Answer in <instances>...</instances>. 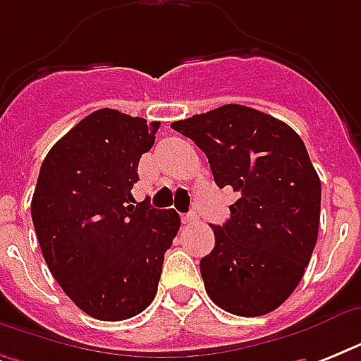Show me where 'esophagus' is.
Listing matches in <instances>:
<instances>
[{"label": "esophagus", "instance_id": "obj_1", "mask_svg": "<svg viewBox=\"0 0 361 361\" xmlns=\"http://www.w3.org/2000/svg\"><path fill=\"white\" fill-rule=\"evenodd\" d=\"M197 221H198V215L195 214V212H191V214H187L181 217V223H183V225H195Z\"/></svg>", "mask_w": 361, "mask_h": 361}]
</instances>
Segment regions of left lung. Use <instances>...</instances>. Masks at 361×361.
Instances as JSON below:
<instances>
[{
	"label": "left lung",
	"instance_id": "1",
	"mask_svg": "<svg viewBox=\"0 0 361 361\" xmlns=\"http://www.w3.org/2000/svg\"><path fill=\"white\" fill-rule=\"evenodd\" d=\"M206 153L215 183L240 198L214 225L200 260L212 302L232 314L271 313L302 281L320 223V180L305 144L285 121L225 104L172 123Z\"/></svg>",
	"mask_w": 361,
	"mask_h": 361
}]
</instances>
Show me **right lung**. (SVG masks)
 I'll list each match as a JSON object with an SVG mask.
<instances>
[{"mask_svg": "<svg viewBox=\"0 0 361 361\" xmlns=\"http://www.w3.org/2000/svg\"><path fill=\"white\" fill-rule=\"evenodd\" d=\"M159 125L101 109L41 164L31 219L42 257L76 307L97 320L130 319L153 302L164 252L180 231L174 209L130 195Z\"/></svg>", "mask_w": 361, "mask_h": 361, "instance_id": "add662e5", "label": "right lung"}]
</instances>
